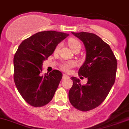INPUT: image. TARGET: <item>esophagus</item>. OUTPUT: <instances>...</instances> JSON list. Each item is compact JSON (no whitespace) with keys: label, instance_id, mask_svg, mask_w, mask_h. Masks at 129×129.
<instances>
[{"label":"esophagus","instance_id":"1","mask_svg":"<svg viewBox=\"0 0 129 129\" xmlns=\"http://www.w3.org/2000/svg\"><path fill=\"white\" fill-rule=\"evenodd\" d=\"M63 79H66V78H69V76H67L66 75H63V77H62Z\"/></svg>","mask_w":129,"mask_h":129}]
</instances>
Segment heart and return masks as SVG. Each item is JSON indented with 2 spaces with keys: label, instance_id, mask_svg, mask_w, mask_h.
<instances>
[{
  "label": "heart",
  "instance_id": "1",
  "mask_svg": "<svg viewBox=\"0 0 129 129\" xmlns=\"http://www.w3.org/2000/svg\"><path fill=\"white\" fill-rule=\"evenodd\" d=\"M68 44H69V46L70 47V48L73 51H75L76 49H80L81 48V43L80 42L79 40H78L77 39H70L68 41ZM60 47V44H58L56 47V49L55 51H57L59 49ZM75 66V63L73 62H67V63H63L62 66V68L64 71L66 72H69L71 71V69L72 67H73Z\"/></svg>",
  "mask_w": 129,
  "mask_h": 129
}]
</instances>
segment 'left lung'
<instances>
[{
	"label": "left lung",
	"instance_id": "8db88e82",
	"mask_svg": "<svg viewBox=\"0 0 129 129\" xmlns=\"http://www.w3.org/2000/svg\"><path fill=\"white\" fill-rule=\"evenodd\" d=\"M72 34L82 40L85 47L86 58L78 75L88 81L82 85L77 78H71L73 84L69 99L78 110L88 111L99 106L109 93L115 82L117 60L110 46L96 35L87 32Z\"/></svg>",
	"mask_w": 129,
	"mask_h": 129
}]
</instances>
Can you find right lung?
<instances>
[{
    "mask_svg": "<svg viewBox=\"0 0 129 129\" xmlns=\"http://www.w3.org/2000/svg\"><path fill=\"white\" fill-rule=\"evenodd\" d=\"M69 35L55 31L39 32L23 40L15 54L14 81L24 100L39 107L51 101L62 73L53 70L42 76L44 60L54 52L60 42Z\"/></svg>",
    "mask_w": 129,
    "mask_h": 129,
    "instance_id": "right-lung-1",
    "label": "right lung"
}]
</instances>
